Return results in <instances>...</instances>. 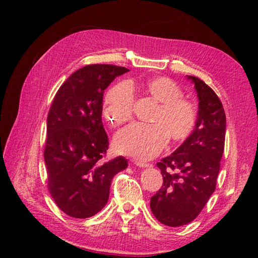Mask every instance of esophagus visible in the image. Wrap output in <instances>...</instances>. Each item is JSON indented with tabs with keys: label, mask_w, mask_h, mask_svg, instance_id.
Returning a JSON list of instances; mask_svg holds the SVG:
<instances>
[{
	"label": "esophagus",
	"mask_w": 258,
	"mask_h": 258,
	"mask_svg": "<svg viewBox=\"0 0 258 258\" xmlns=\"http://www.w3.org/2000/svg\"><path fill=\"white\" fill-rule=\"evenodd\" d=\"M134 164L139 166V167H148V166L151 165V164H147V163H145V161H141V160H135Z\"/></svg>",
	"instance_id": "34e87169"
}]
</instances>
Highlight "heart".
Segmentation results:
<instances>
[{
  "instance_id": "heart-1",
  "label": "heart",
  "mask_w": 258,
  "mask_h": 258,
  "mask_svg": "<svg viewBox=\"0 0 258 258\" xmlns=\"http://www.w3.org/2000/svg\"><path fill=\"white\" fill-rule=\"evenodd\" d=\"M143 92L159 102L152 118V125L133 124L121 130L115 139L118 152L139 159H149L164 149L171 138L181 143L190 137L198 120L195 103L183 98V91L176 82L165 76L149 78L143 84ZM134 92L127 82L111 86L104 95L103 117L117 127L132 119Z\"/></svg>"
}]
</instances>
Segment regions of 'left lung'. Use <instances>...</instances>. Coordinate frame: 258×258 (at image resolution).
I'll list each match as a JSON object with an SVG mask.
<instances>
[{
  "instance_id": "left-lung-1",
  "label": "left lung",
  "mask_w": 258,
  "mask_h": 258,
  "mask_svg": "<svg viewBox=\"0 0 258 258\" xmlns=\"http://www.w3.org/2000/svg\"><path fill=\"white\" fill-rule=\"evenodd\" d=\"M189 78L199 99L197 125L172 155L157 163L163 185L150 200L152 214L168 226L189 224L203 211L215 191L224 151L223 104L204 81Z\"/></svg>"
}]
</instances>
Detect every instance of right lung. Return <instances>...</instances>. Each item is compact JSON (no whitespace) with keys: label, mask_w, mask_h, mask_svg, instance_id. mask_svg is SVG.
<instances>
[{"label":"right lung","mask_w":258,"mask_h":258,"mask_svg":"<svg viewBox=\"0 0 258 258\" xmlns=\"http://www.w3.org/2000/svg\"><path fill=\"white\" fill-rule=\"evenodd\" d=\"M115 64H89L60 86L47 115L44 160L47 189L61 211L75 218L95 215L109 198L112 177L127 167L124 157L109 161L102 124L104 90L127 73Z\"/></svg>","instance_id":"add662e5"}]
</instances>
